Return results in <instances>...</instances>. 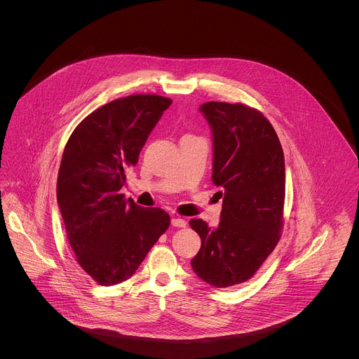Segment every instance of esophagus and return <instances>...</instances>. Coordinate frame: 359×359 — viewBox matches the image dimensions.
<instances>
[{
    "label": "esophagus",
    "instance_id": "obj_1",
    "mask_svg": "<svg viewBox=\"0 0 359 359\" xmlns=\"http://www.w3.org/2000/svg\"><path fill=\"white\" fill-rule=\"evenodd\" d=\"M171 224H172V226H177V228H185L188 222H187L184 218H180V217H174V218L171 219Z\"/></svg>",
    "mask_w": 359,
    "mask_h": 359
}]
</instances>
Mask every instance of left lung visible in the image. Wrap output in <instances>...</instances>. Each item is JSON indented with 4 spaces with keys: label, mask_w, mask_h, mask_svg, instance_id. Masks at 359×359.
Wrapping results in <instances>:
<instances>
[{
    "label": "left lung",
    "mask_w": 359,
    "mask_h": 359,
    "mask_svg": "<svg viewBox=\"0 0 359 359\" xmlns=\"http://www.w3.org/2000/svg\"><path fill=\"white\" fill-rule=\"evenodd\" d=\"M212 133V175L222 198L221 221L189 225L202 239L191 259L195 273L214 287L249 280L280 238L285 203V157L271 123L242 103L199 107Z\"/></svg>",
    "instance_id": "obj_1"
}]
</instances>
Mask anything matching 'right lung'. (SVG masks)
<instances>
[{
  "label": "right lung",
  "mask_w": 359,
  "mask_h": 359,
  "mask_svg": "<svg viewBox=\"0 0 359 359\" xmlns=\"http://www.w3.org/2000/svg\"><path fill=\"white\" fill-rule=\"evenodd\" d=\"M171 103L160 95L106 103L76 127L65 147L57 205L77 262L102 286L131 278L170 225L164 210L126 201L120 189Z\"/></svg>",
  "instance_id": "obj_1"
}]
</instances>
